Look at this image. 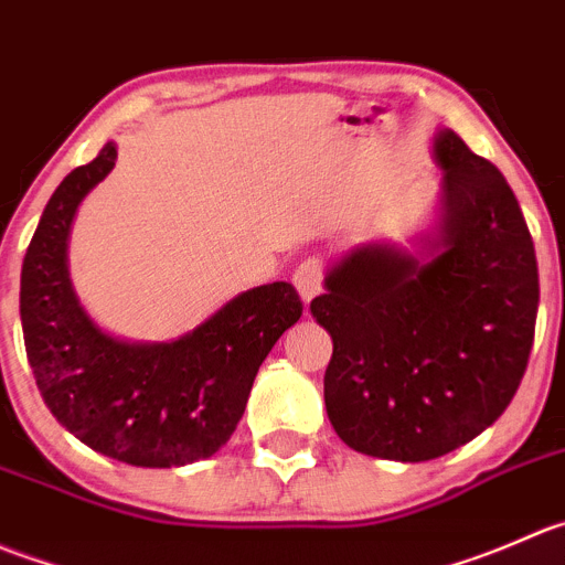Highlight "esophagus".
<instances>
[{"label": "esophagus", "mask_w": 565, "mask_h": 565, "mask_svg": "<svg viewBox=\"0 0 565 565\" xmlns=\"http://www.w3.org/2000/svg\"><path fill=\"white\" fill-rule=\"evenodd\" d=\"M321 282H323V269H321V260L316 258H307L305 264L296 266L294 271V285L299 290L301 301L310 305L318 294H321Z\"/></svg>", "instance_id": "obj_1"}]
</instances>
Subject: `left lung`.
Returning <instances> with one entry per match:
<instances>
[{"mask_svg":"<svg viewBox=\"0 0 565 565\" xmlns=\"http://www.w3.org/2000/svg\"><path fill=\"white\" fill-rule=\"evenodd\" d=\"M428 231L354 244L329 264L312 318L332 334L327 415L356 454L428 461L505 412L539 312L533 238L511 186L450 128Z\"/></svg>","mask_w":565,"mask_h":565,"instance_id":"left-lung-1","label":"left lung"}]
</instances>
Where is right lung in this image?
Listing matches in <instances>:
<instances>
[{"mask_svg": "<svg viewBox=\"0 0 565 565\" xmlns=\"http://www.w3.org/2000/svg\"><path fill=\"white\" fill-rule=\"evenodd\" d=\"M117 145L54 189L21 266V327L43 401L79 443L134 467H183L236 431L255 373L301 316L290 282L242 290L164 343L100 329L76 296L68 238L82 200L111 172Z\"/></svg>", "mask_w": 565, "mask_h": 565, "instance_id": "obj_1", "label": "right lung"}]
</instances>
